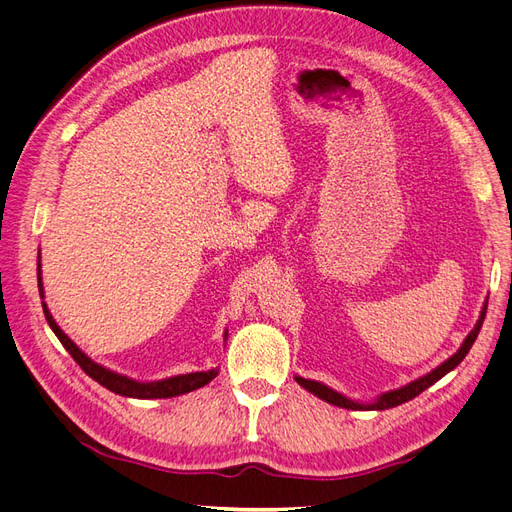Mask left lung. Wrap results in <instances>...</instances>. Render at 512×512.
Returning <instances> with one entry per match:
<instances>
[{"mask_svg":"<svg viewBox=\"0 0 512 512\" xmlns=\"http://www.w3.org/2000/svg\"><path fill=\"white\" fill-rule=\"evenodd\" d=\"M486 305H489V303H484L482 312H480V318H478V323H475V327L469 331V336L465 338V342L460 344V349H458L454 355H451L449 360H445L441 366H436L432 373H427V375H423V377H419V379H414V382H410L408 386H401V388H397V390L384 392L382 397H377L375 403H358V401H351V399H347L344 395H340V392L331 390L329 386L320 384V382H314V379H303V377H299V375H296L294 379H296V382H299L305 390H310L312 395H316L318 399H323V401L331 403V406H338V408H347V410H388V408L401 406V403H406V401L414 399L417 395H421V392H423L425 388H430L432 384H436L438 379L445 377L449 371H454V368H456L462 360H465V355H467L469 349L473 347V342H475V338H478L480 329H482L484 316H486Z\"/></svg>","mask_w":512,"mask_h":512,"instance_id":"1","label":"left lung"}]
</instances>
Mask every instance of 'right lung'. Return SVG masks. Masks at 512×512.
<instances>
[{
  "instance_id": "obj_1",
  "label": "right lung",
  "mask_w": 512,
  "mask_h": 512,
  "mask_svg": "<svg viewBox=\"0 0 512 512\" xmlns=\"http://www.w3.org/2000/svg\"><path fill=\"white\" fill-rule=\"evenodd\" d=\"M37 277H39V294L43 299V283H41V259H39V266H37ZM43 314L47 325L52 327V331L56 334V338L61 340L63 347L69 351L71 358L78 362V366L85 371L91 379H95L100 386L109 388L115 395H122V397H133V399H168V397H178V395H185V392H192L196 388H202L205 384H209L213 377L218 375V368H211V371H202V373H187V375H176V377H168V379H161V382H135V379H130L126 375H117L109 368H104L100 364H95L91 358H87L85 353H82L74 342H71L65 334L63 329L56 325V320L52 318L50 310H47V305L43 303Z\"/></svg>"
}]
</instances>
